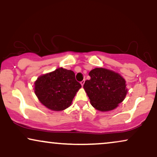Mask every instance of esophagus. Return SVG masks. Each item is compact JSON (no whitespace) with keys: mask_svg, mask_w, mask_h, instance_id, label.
<instances>
[{"mask_svg":"<svg viewBox=\"0 0 157 157\" xmlns=\"http://www.w3.org/2000/svg\"><path fill=\"white\" fill-rule=\"evenodd\" d=\"M84 83H85V80H82V81H81V82H80V84L82 85V86H83Z\"/></svg>","mask_w":157,"mask_h":157,"instance_id":"esophagus-1","label":"esophagus"}]
</instances>
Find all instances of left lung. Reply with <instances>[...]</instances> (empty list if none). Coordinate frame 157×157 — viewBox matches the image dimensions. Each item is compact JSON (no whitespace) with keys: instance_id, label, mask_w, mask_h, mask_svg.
<instances>
[{"instance_id":"left-lung-1","label":"left lung","mask_w":157,"mask_h":157,"mask_svg":"<svg viewBox=\"0 0 157 157\" xmlns=\"http://www.w3.org/2000/svg\"><path fill=\"white\" fill-rule=\"evenodd\" d=\"M90 79L83 85L96 109L106 112L114 109L127 94L125 80L117 73L104 68H96L89 72Z\"/></svg>"}]
</instances>
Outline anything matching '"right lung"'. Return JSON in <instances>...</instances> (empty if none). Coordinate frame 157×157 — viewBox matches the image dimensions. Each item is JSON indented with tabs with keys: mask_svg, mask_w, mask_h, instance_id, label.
Here are the masks:
<instances>
[{
	"mask_svg": "<svg viewBox=\"0 0 157 157\" xmlns=\"http://www.w3.org/2000/svg\"><path fill=\"white\" fill-rule=\"evenodd\" d=\"M80 88L74 72L63 68L39 77L35 82V93L39 101L53 111L68 108Z\"/></svg>",
	"mask_w": 157,
	"mask_h": 157,
	"instance_id": "right-lung-1",
	"label": "right lung"
}]
</instances>
